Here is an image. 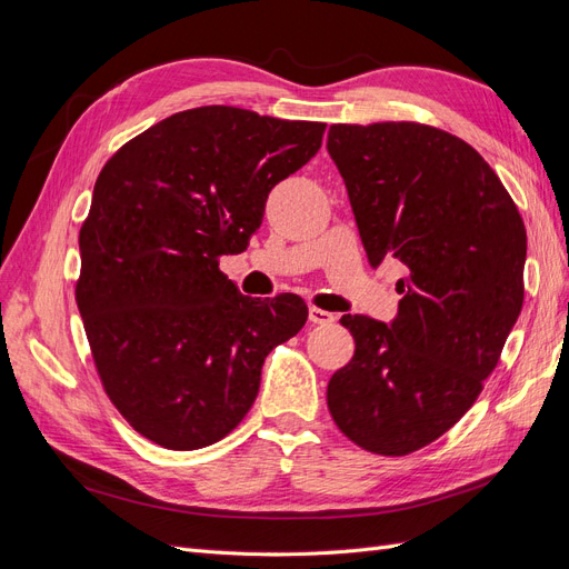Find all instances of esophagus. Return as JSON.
Masks as SVG:
<instances>
[{
    "label": "esophagus",
    "instance_id": "esophagus-1",
    "mask_svg": "<svg viewBox=\"0 0 569 569\" xmlns=\"http://www.w3.org/2000/svg\"><path fill=\"white\" fill-rule=\"evenodd\" d=\"M308 320H311L313 325H332L337 320V316L330 311H322V308L311 306L308 308Z\"/></svg>",
    "mask_w": 569,
    "mask_h": 569
}]
</instances>
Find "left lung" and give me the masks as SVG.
Wrapping results in <instances>:
<instances>
[{
    "label": "left lung",
    "mask_w": 569,
    "mask_h": 569,
    "mask_svg": "<svg viewBox=\"0 0 569 569\" xmlns=\"http://www.w3.org/2000/svg\"><path fill=\"white\" fill-rule=\"evenodd\" d=\"M327 151L370 266L408 268L389 325L341 318L356 353L327 408L360 449L406 456L449 432L501 358L525 299V222L491 166L439 128L332 126Z\"/></svg>",
    "instance_id": "obj_1"
}]
</instances>
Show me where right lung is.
I'll use <instances>...</instances> for the list:
<instances>
[{"label": "right lung", "instance_id": "1", "mask_svg": "<svg viewBox=\"0 0 569 569\" xmlns=\"http://www.w3.org/2000/svg\"><path fill=\"white\" fill-rule=\"evenodd\" d=\"M325 123L234 107L170 116L101 168L80 230L78 311L109 399L170 451L244 420L266 356L306 325L297 295H239L218 258L247 249L270 189L311 161Z\"/></svg>", "mask_w": 569, "mask_h": 569}]
</instances>
